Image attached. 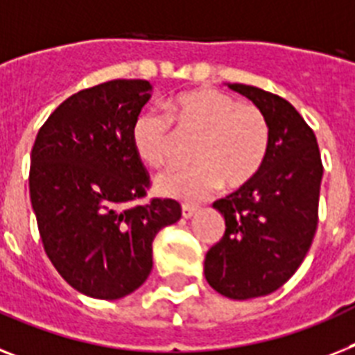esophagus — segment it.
<instances>
[{
    "label": "esophagus",
    "instance_id": "esophagus-1",
    "mask_svg": "<svg viewBox=\"0 0 355 355\" xmlns=\"http://www.w3.org/2000/svg\"><path fill=\"white\" fill-rule=\"evenodd\" d=\"M196 210H198V209H196V207H192V205H183L181 214H183L184 219H189V218H192V216H194Z\"/></svg>",
    "mask_w": 355,
    "mask_h": 355
}]
</instances>
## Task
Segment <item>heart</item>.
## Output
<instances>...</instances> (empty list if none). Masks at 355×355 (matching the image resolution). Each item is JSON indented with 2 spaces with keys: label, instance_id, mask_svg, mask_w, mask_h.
Wrapping results in <instances>:
<instances>
[{
  "label": "heart",
  "instance_id": "obj_1",
  "mask_svg": "<svg viewBox=\"0 0 355 355\" xmlns=\"http://www.w3.org/2000/svg\"><path fill=\"white\" fill-rule=\"evenodd\" d=\"M165 114L145 110L134 119L132 146L150 166H165L174 157L175 132L196 137L192 165L163 172L159 194L181 201H201L225 183L237 189L261 171L270 146V125L261 108L239 103L218 89L180 94L165 105Z\"/></svg>",
  "mask_w": 355,
  "mask_h": 355
}]
</instances>
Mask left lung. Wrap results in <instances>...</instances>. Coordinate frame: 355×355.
Returning <instances> with one entry per match:
<instances>
[{"mask_svg": "<svg viewBox=\"0 0 355 355\" xmlns=\"http://www.w3.org/2000/svg\"><path fill=\"white\" fill-rule=\"evenodd\" d=\"M265 112L270 146L248 183L218 199L225 234L205 257V277L230 300H250L283 286L303 263L318 230L323 163L314 130L286 99L230 83Z\"/></svg>", "mask_w": 355, "mask_h": 355, "instance_id": "left-lung-1", "label": "left lung"}]
</instances>
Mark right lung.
Listing matches in <instances>:
<instances>
[{"instance_id":"right-lung-1","label":"right lung","mask_w":355,"mask_h":355,"mask_svg":"<svg viewBox=\"0 0 355 355\" xmlns=\"http://www.w3.org/2000/svg\"><path fill=\"white\" fill-rule=\"evenodd\" d=\"M150 90L145 79L79 90L32 146L28 189L43 248L72 288L98 300L139 288L152 270L154 237L181 218L174 199L127 207L150 189L130 139Z\"/></svg>"}]
</instances>
